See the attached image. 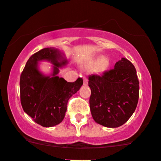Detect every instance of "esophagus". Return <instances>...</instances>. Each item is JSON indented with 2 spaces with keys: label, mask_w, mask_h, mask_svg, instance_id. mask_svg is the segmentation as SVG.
Instances as JSON below:
<instances>
[{
  "label": "esophagus",
  "mask_w": 161,
  "mask_h": 161,
  "mask_svg": "<svg viewBox=\"0 0 161 161\" xmlns=\"http://www.w3.org/2000/svg\"><path fill=\"white\" fill-rule=\"evenodd\" d=\"M87 84H88V79H86V78H84L83 79V85H85V86H86Z\"/></svg>",
  "instance_id": "esophagus-1"
}]
</instances>
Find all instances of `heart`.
<instances>
[{
    "label": "heart",
    "instance_id": "heart-1",
    "mask_svg": "<svg viewBox=\"0 0 161 161\" xmlns=\"http://www.w3.org/2000/svg\"><path fill=\"white\" fill-rule=\"evenodd\" d=\"M94 65L96 71L103 72L109 67V60L106 57H95L89 60L86 64V67H93Z\"/></svg>",
    "mask_w": 161,
    "mask_h": 161
}]
</instances>
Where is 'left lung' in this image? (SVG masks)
<instances>
[{
    "label": "left lung",
    "mask_w": 161,
    "mask_h": 161,
    "mask_svg": "<svg viewBox=\"0 0 161 161\" xmlns=\"http://www.w3.org/2000/svg\"><path fill=\"white\" fill-rule=\"evenodd\" d=\"M114 68L103 75L89 76L92 117L107 128L124 125L134 113L139 95L136 70L131 61L122 58Z\"/></svg>",
    "instance_id": "obj_1"
}]
</instances>
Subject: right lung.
I'll return each mask as SVG.
<instances>
[{
  "instance_id": "add662e5",
  "label": "right lung",
  "mask_w": 161,
  "mask_h": 161,
  "mask_svg": "<svg viewBox=\"0 0 161 161\" xmlns=\"http://www.w3.org/2000/svg\"><path fill=\"white\" fill-rule=\"evenodd\" d=\"M47 61L52 71L44 74L39 62ZM69 64L65 54L58 48H43L30 57L20 77V98L24 111L37 124L53 127L64 119L69 98L83 84L82 79L68 82L58 75L60 69Z\"/></svg>"
}]
</instances>
